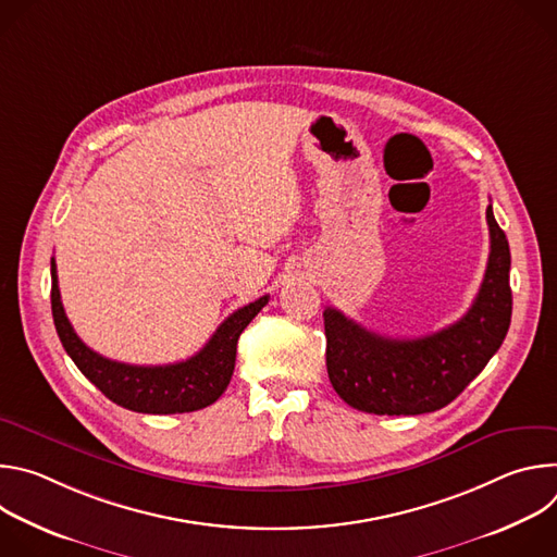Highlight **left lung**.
Listing matches in <instances>:
<instances>
[{"instance_id": "8db88e82", "label": "left lung", "mask_w": 557, "mask_h": 557, "mask_svg": "<svg viewBox=\"0 0 557 557\" xmlns=\"http://www.w3.org/2000/svg\"><path fill=\"white\" fill-rule=\"evenodd\" d=\"M487 224V271L456 324L417 339H392L366 331L333 306L324 310L329 376L350 408L387 417L441 410L503 346L511 324V253L492 205Z\"/></svg>"}]
</instances>
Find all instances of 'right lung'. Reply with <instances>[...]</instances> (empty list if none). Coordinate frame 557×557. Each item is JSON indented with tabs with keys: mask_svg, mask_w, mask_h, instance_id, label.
Listing matches in <instances>:
<instances>
[{
	"mask_svg": "<svg viewBox=\"0 0 557 557\" xmlns=\"http://www.w3.org/2000/svg\"><path fill=\"white\" fill-rule=\"evenodd\" d=\"M50 275L52 320L65 352L110 401L143 414L196 412L218 401L235 368L237 339L253 317L269 304V295H264L231 312L205 348L185 361L168 366H129L101 357L78 339L61 304L54 258L50 262Z\"/></svg>",
	"mask_w": 557,
	"mask_h": 557,
	"instance_id": "1",
	"label": "right lung"
}]
</instances>
